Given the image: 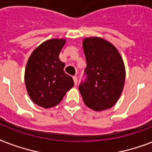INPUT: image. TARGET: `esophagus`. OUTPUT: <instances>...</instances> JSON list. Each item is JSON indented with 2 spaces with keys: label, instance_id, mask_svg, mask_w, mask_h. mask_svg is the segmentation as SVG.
<instances>
[{
  "label": "esophagus",
  "instance_id": "obj_1",
  "mask_svg": "<svg viewBox=\"0 0 152 152\" xmlns=\"http://www.w3.org/2000/svg\"><path fill=\"white\" fill-rule=\"evenodd\" d=\"M72 78H73V80H74V83H75V84H77V82H78V78H77V76H74L73 77H72Z\"/></svg>",
  "mask_w": 152,
  "mask_h": 152
}]
</instances>
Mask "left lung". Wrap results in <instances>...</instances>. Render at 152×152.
I'll list each match as a JSON object with an SVG mask.
<instances>
[{"label":"left lung","mask_w":152,"mask_h":152,"mask_svg":"<svg viewBox=\"0 0 152 152\" xmlns=\"http://www.w3.org/2000/svg\"><path fill=\"white\" fill-rule=\"evenodd\" d=\"M87 67L86 79L79 86L86 106L95 111L111 108L124 88L125 69L120 53L113 44L102 38L83 41Z\"/></svg>","instance_id":"8db88e82"}]
</instances>
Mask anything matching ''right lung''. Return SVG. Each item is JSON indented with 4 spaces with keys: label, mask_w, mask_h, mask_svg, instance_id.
<instances>
[{
    "label": "right lung",
    "mask_w": 152,
    "mask_h": 152,
    "mask_svg": "<svg viewBox=\"0 0 152 152\" xmlns=\"http://www.w3.org/2000/svg\"><path fill=\"white\" fill-rule=\"evenodd\" d=\"M65 39L44 42L30 56L25 69V84L30 98L38 106L50 108L57 106L74 86L73 79L64 71L59 58Z\"/></svg>",
    "instance_id": "add662e5"
}]
</instances>
